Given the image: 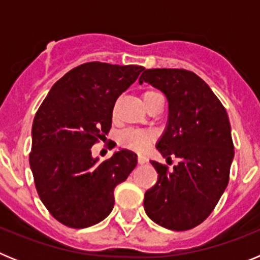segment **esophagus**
I'll list each match as a JSON object with an SVG mask.
<instances>
[{
    "mask_svg": "<svg viewBox=\"0 0 260 260\" xmlns=\"http://www.w3.org/2000/svg\"><path fill=\"white\" fill-rule=\"evenodd\" d=\"M147 162V157L143 155H138V164H146Z\"/></svg>",
    "mask_w": 260,
    "mask_h": 260,
    "instance_id": "34e87169",
    "label": "esophagus"
}]
</instances>
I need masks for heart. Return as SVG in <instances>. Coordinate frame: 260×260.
Wrapping results in <instances>:
<instances>
[{
    "label": "heart",
    "mask_w": 260,
    "mask_h": 260,
    "mask_svg": "<svg viewBox=\"0 0 260 260\" xmlns=\"http://www.w3.org/2000/svg\"><path fill=\"white\" fill-rule=\"evenodd\" d=\"M157 96H160V93L156 92V91L146 89V91L142 93V102H143L144 107L148 109L150 105L152 104L153 100H155ZM116 112L117 105L113 109V116H116ZM118 142L121 146L127 148V150L135 151V152H144V151L155 142V134L151 132H147V130L130 128V130H125L122 134L119 135Z\"/></svg>",
    "instance_id": "obj_1"
}]
</instances>
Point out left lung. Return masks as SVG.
Listing matches in <instances>:
<instances>
[{
    "label": "left lung",
    "instance_id": "8db88e82",
    "mask_svg": "<svg viewBox=\"0 0 260 260\" xmlns=\"http://www.w3.org/2000/svg\"><path fill=\"white\" fill-rule=\"evenodd\" d=\"M148 82L165 93L169 119L157 150L169 168L151 161L157 182L144 194V210L156 224L189 231L207 219L226 189L234 156L231 123L224 105L208 84L183 69H147L139 83Z\"/></svg>",
    "mask_w": 260,
    "mask_h": 260
}]
</instances>
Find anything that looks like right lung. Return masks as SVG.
Masks as SVG:
<instances>
[{"label":"right lung","instance_id":"right-lung-1","mask_svg":"<svg viewBox=\"0 0 260 260\" xmlns=\"http://www.w3.org/2000/svg\"><path fill=\"white\" fill-rule=\"evenodd\" d=\"M143 70L87 62L56 82L36 112L29 167L41 202L69 228L104 220L114 206L116 186L137 167L132 151L121 150L99 162L91 148L104 141L116 100Z\"/></svg>","mask_w":260,"mask_h":260}]
</instances>
